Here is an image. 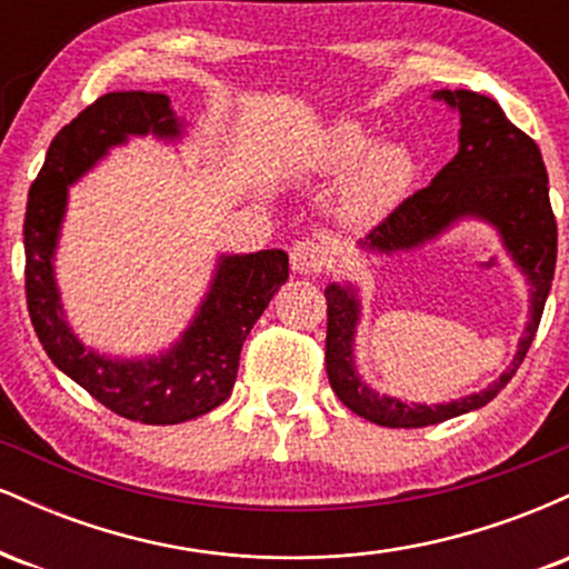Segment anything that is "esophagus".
Masks as SVG:
<instances>
[{
	"mask_svg": "<svg viewBox=\"0 0 569 569\" xmlns=\"http://www.w3.org/2000/svg\"><path fill=\"white\" fill-rule=\"evenodd\" d=\"M329 264V248L318 240H297L291 246V267L299 276H318Z\"/></svg>",
	"mask_w": 569,
	"mask_h": 569,
	"instance_id": "34e87169",
	"label": "esophagus"
}]
</instances>
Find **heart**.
I'll list each match as a JSON object with an SVG mask.
<instances>
[{"instance_id":"obj_1","label":"heart","mask_w":569,"mask_h":569,"mask_svg":"<svg viewBox=\"0 0 569 569\" xmlns=\"http://www.w3.org/2000/svg\"><path fill=\"white\" fill-rule=\"evenodd\" d=\"M352 169L339 192V217L375 221L390 213L409 194L417 176V160L401 141L371 143V130L356 120H339L323 133L312 154L310 171L335 176Z\"/></svg>"}]
</instances>
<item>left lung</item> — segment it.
<instances>
[{
  "label": "left lung",
  "mask_w": 569,
  "mask_h": 569,
  "mask_svg": "<svg viewBox=\"0 0 569 569\" xmlns=\"http://www.w3.org/2000/svg\"><path fill=\"white\" fill-rule=\"evenodd\" d=\"M436 101L460 114V149L426 189L415 192L375 227L358 248L375 257L409 253L439 240L460 221H485L530 286V316L516 356L495 382L447 403H415L377 393L358 375L356 335L361 323L358 286H326V371L339 401L363 420L385 428H426L481 409L506 388L530 350L557 267V219L548 200V173L540 149L508 120L492 98L473 90H436Z\"/></svg>",
  "instance_id": "8db88e82"
}]
</instances>
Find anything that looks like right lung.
<instances>
[{
	"instance_id": "1",
	"label": "right lung",
	"mask_w": 569,
	"mask_h": 569,
	"mask_svg": "<svg viewBox=\"0 0 569 569\" xmlns=\"http://www.w3.org/2000/svg\"><path fill=\"white\" fill-rule=\"evenodd\" d=\"M184 133L187 122L176 117L166 93L120 90L101 96L58 130L26 202V302L39 342L50 361L96 401L143 426H176L224 403L248 331L289 280V253L280 248L221 253L192 321L168 350L120 358L88 348L74 335L56 280L69 187L130 136L171 143Z\"/></svg>"
}]
</instances>
